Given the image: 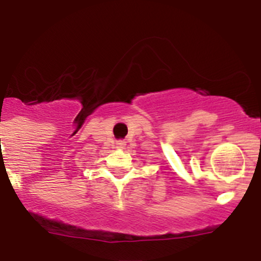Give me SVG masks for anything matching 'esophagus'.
Listing matches in <instances>:
<instances>
[{
  "label": "esophagus",
  "mask_w": 261,
  "mask_h": 261,
  "mask_svg": "<svg viewBox=\"0 0 261 261\" xmlns=\"http://www.w3.org/2000/svg\"><path fill=\"white\" fill-rule=\"evenodd\" d=\"M117 147H125V143L123 141H117Z\"/></svg>",
  "instance_id": "34e87169"
}]
</instances>
